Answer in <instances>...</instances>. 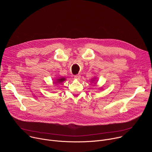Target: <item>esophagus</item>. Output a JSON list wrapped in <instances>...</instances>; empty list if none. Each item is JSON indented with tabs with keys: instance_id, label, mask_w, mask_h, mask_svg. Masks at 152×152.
I'll return each mask as SVG.
<instances>
[{
	"instance_id": "obj_1",
	"label": "esophagus",
	"mask_w": 152,
	"mask_h": 152,
	"mask_svg": "<svg viewBox=\"0 0 152 152\" xmlns=\"http://www.w3.org/2000/svg\"><path fill=\"white\" fill-rule=\"evenodd\" d=\"M74 78H75V79L79 80V79H80V76L79 75H75V76H74Z\"/></svg>"
}]
</instances>
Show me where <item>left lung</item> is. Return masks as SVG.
I'll return each instance as SVG.
<instances>
[{
	"mask_svg": "<svg viewBox=\"0 0 152 152\" xmlns=\"http://www.w3.org/2000/svg\"><path fill=\"white\" fill-rule=\"evenodd\" d=\"M96 79H96V77H95L93 78V79H91V82H96Z\"/></svg>",
	"mask_w": 152,
	"mask_h": 152,
	"instance_id": "8db88e82",
	"label": "left lung"
}]
</instances>
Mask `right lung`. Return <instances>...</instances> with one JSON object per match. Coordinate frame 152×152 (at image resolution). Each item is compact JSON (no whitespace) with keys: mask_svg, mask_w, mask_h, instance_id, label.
<instances>
[{"mask_svg":"<svg viewBox=\"0 0 152 152\" xmlns=\"http://www.w3.org/2000/svg\"><path fill=\"white\" fill-rule=\"evenodd\" d=\"M66 80V79L64 77H56L55 79V82H53L55 85H58V84H60L61 83H62L63 82H64L65 80Z\"/></svg>","mask_w":152,"mask_h":152,"instance_id":"1","label":"right lung"}]
</instances>
